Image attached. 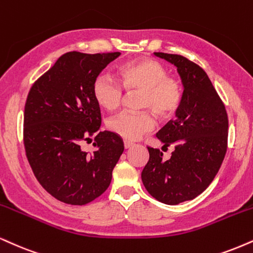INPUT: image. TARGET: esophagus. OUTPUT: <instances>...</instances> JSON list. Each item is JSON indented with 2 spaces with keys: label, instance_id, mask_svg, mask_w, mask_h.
<instances>
[{
  "label": "esophagus",
  "instance_id": "obj_1",
  "mask_svg": "<svg viewBox=\"0 0 253 253\" xmlns=\"http://www.w3.org/2000/svg\"><path fill=\"white\" fill-rule=\"evenodd\" d=\"M124 146H125V148L127 150V148H130L132 146H134V144H133V142H130V141H127V140H126V141H124Z\"/></svg>",
  "mask_w": 253,
  "mask_h": 253
}]
</instances>
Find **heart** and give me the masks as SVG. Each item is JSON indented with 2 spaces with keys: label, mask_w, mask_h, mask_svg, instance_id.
Returning <instances> with one entry per match:
<instances>
[{
  "label": "heart",
  "mask_w": 253,
  "mask_h": 253,
  "mask_svg": "<svg viewBox=\"0 0 253 253\" xmlns=\"http://www.w3.org/2000/svg\"><path fill=\"white\" fill-rule=\"evenodd\" d=\"M120 84L106 74L99 75L93 84L96 102L107 111H115L124 102L126 94H139L136 108L142 112L115 115L107 121L114 134L126 140H138L154 127L153 118L166 121L180 109L184 90L178 79L169 77L166 68L158 61L144 57L123 63L117 69Z\"/></svg>",
  "instance_id": "heart-1"
}]
</instances>
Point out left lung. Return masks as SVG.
Listing matches in <instances>:
<instances>
[{"mask_svg":"<svg viewBox=\"0 0 253 253\" xmlns=\"http://www.w3.org/2000/svg\"><path fill=\"white\" fill-rule=\"evenodd\" d=\"M176 67L184 86L180 109L157 133L163 150L172 146L171 158L148 148L150 159L141 172L148 193L167 205L192 200L214 179L227 150L226 109L205 71L176 54L154 53Z\"/></svg>","mask_w":253,"mask_h":253,"instance_id":"left-lung-1","label":"left lung"}]
</instances>
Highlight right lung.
<instances>
[{
	"label": "right lung",
	"instance_id": "right-lung-1",
	"mask_svg": "<svg viewBox=\"0 0 253 253\" xmlns=\"http://www.w3.org/2000/svg\"><path fill=\"white\" fill-rule=\"evenodd\" d=\"M120 55L69 51L30 88L23 119V142L41 186L60 202L84 205L107 190L124 152V141L109 130L99 132L92 152L82 150L101 126L93 84Z\"/></svg>",
	"mask_w": 253,
	"mask_h": 253
}]
</instances>
